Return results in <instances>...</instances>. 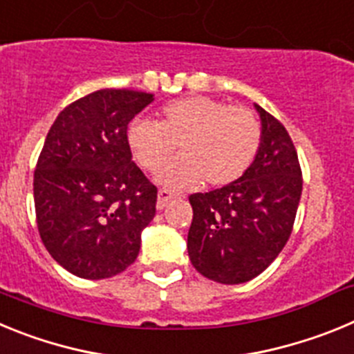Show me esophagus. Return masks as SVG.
<instances>
[{"instance_id":"34e87169","label":"esophagus","mask_w":354,"mask_h":354,"mask_svg":"<svg viewBox=\"0 0 354 354\" xmlns=\"http://www.w3.org/2000/svg\"><path fill=\"white\" fill-rule=\"evenodd\" d=\"M175 198V195L171 192H168V189H159L158 192V209L161 211L162 207H167L168 202H171V200Z\"/></svg>"}]
</instances>
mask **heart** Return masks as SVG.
Returning <instances> with one entry per match:
<instances>
[{"instance_id":"heart-1","label":"heart","mask_w":354,"mask_h":354,"mask_svg":"<svg viewBox=\"0 0 354 354\" xmlns=\"http://www.w3.org/2000/svg\"><path fill=\"white\" fill-rule=\"evenodd\" d=\"M261 140L253 111L202 95L168 102L158 122L136 118L127 129L131 154L143 170H158L179 147L180 159L158 174V183L171 189L236 183L257 158Z\"/></svg>"}]
</instances>
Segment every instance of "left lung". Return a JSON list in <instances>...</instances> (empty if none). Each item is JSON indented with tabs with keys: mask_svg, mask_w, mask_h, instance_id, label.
<instances>
[{
	"mask_svg": "<svg viewBox=\"0 0 354 354\" xmlns=\"http://www.w3.org/2000/svg\"><path fill=\"white\" fill-rule=\"evenodd\" d=\"M257 158L236 183L189 196L187 255L209 280L245 283L278 257L292 232L303 179L286 127L261 106Z\"/></svg>",
	"mask_w": 354,
	"mask_h": 354,
	"instance_id": "1",
	"label": "left lung"
}]
</instances>
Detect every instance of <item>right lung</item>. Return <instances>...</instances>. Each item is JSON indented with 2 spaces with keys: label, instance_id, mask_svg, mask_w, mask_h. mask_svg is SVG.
<instances>
[{
  "label": "right lung",
  "instance_id": "obj_1",
  "mask_svg": "<svg viewBox=\"0 0 354 354\" xmlns=\"http://www.w3.org/2000/svg\"><path fill=\"white\" fill-rule=\"evenodd\" d=\"M152 101L136 90H97L68 104L46 136L33 177L37 227L68 273L101 280L138 257L158 187L133 161L127 124Z\"/></svg>",
  "mask_w": 354,
  "mask_h": 354
}]
</instances>
